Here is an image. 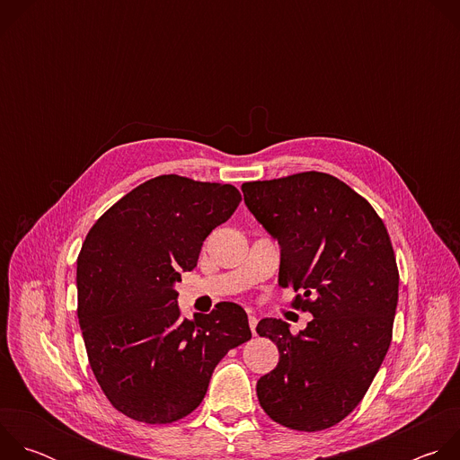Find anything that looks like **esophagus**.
<instances>
[{
  "label": "esophagus",
  "instance_id": "obj_1",
  "mask_svg": "<svg viewBox=\"0 0 460 460\" xmlns=\"http://www.w3.org/2000/svg\"><path fill=\"white\" fill-rule=\"evenodd\" d=\"M256 323H258V318H256L254 314H249V327H251V332H252V335L256 333Z\"/></svg>",
  "mask_w": 460,
  "mask_h": 460
}]
</instances>
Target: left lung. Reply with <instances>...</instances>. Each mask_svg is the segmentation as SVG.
Masks as SVG:
<instances>
[{
	"label": "left lung",
	"mask_w": 460,
	"mask_h": 460,
	"mask_svg": "<svg viewBox=\"0 0 460 460\" xmlns=\"http://www.w3.org/2000/svg\"><path fill=\"white\" fill-rule=\"evenodd\" d=\"M243 202L280 245L279 284L313 320L298 335L280 318L256 333L280 358L260 376V406L279 424L320 431L364 399L391 344L399 270L387 229L349 185L325 172L242 183Z\"/></svg>",
	"instance_id": "1"
}]
</instances>
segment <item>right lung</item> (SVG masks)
I'll return each instance as SVG.
<instances>
[{
	"mask_svg": "<svg viewBox=\"0 0 460 460\" xmlns=\"http://www.w3.org/2000/svg\"><path fill=\"white\" fill-rule=\"evenodd\" d=\"M240 200L229 183L164 174L125 194L89 231L76 270L78 320L93 373L123 415L183 419L204 401L217 364L251 339L238 304L189 320L174 289Z\"/></svg>",
	"mask_w": 460,
	"mask_h": 460,
	"instance_id": "right-lung-1",
	"label": "right lung"
}]
</instances>
